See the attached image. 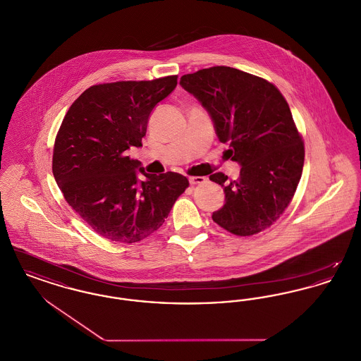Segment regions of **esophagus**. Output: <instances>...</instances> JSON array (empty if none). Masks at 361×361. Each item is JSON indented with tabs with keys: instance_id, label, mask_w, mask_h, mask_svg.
<instances>
[{
	"instance_id": "1",
	"label": "esophagus",
	"mask_w": 361,
	"mask_h": 361,
	"mask_svg": "<svg viewBox=\"0 0 361 361\" xmlns=\"http://www.w3.org/2000/svg\"><path fill=\"white\" fill-rule=\"evenodd\" d=\"M206 177H203V176H193V177H189V184L190 185H197V184L206 183Z\"/></svg>"
}]
</instances>
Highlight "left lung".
<instances>
[{
    "label": "left lung",
    "mask_w": 361,
    "mask_h": 361,
    "mask_svg": "<svg viewBox=\"0 0 361 361\" xmlns=\"http://www.w3.org/2000/svg\"><path fill=\"white\" fill-rule=\"evenodd\" d=\"M209 114L226 152L240 165V178L209 176L224 190L215 224L240 235H253L275 224L299 184L305 146L290 106L274 84L228 66L185 74L180 80Z\"/></svg>",
    "instance_id": "1"
}]
</instances>
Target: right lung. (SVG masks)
<instances>
[{
  "label": "right lung",
  "mask_w": 361,
  "mask_h": 361,
  "mask_svg": "<svg viewBox=\"0 0 361 361\" xmlns=\"http://www.w3.org/2000/svg\"><path fill=\"white\" fill-rule=\"evenodd\" d=\"M176 85L177 75L90 86L61 124L54 178L69 206L106 240L134 243L149 237L189 185L178 173L149 174L127 155L131 146H142L152 111ZM139 172L146 180L137 178Z\"/></svg>",
  "instance_id": "obj_1"
}]
</instances>
